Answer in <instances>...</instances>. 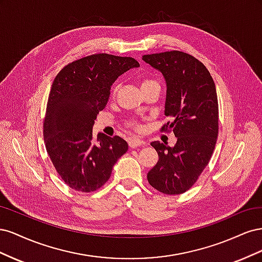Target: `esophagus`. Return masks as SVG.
<instances>
[{
    "mask_svg": "<svg viewBox=\"0 0 262 262\" xmlns=\"http://www.w3.org/2000/svg\"><path fill=\"white\" fill-rule=\"evenodd\" d=\"M143 145H145V141L143 140H140L138 138H131L129 140V146L131 148H136L138 146H143Z\"/></svg>",
    "mask_w": 262,
    "mask_h": 262,
    "instance_id": "1",
    "label": "esophagus"
}]
</instances>
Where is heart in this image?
<instances>
[{
    "label": "heart",
    "mask_w": 262,
    "mask_h": 262,
    "mask_svg": "<svg viewBox=\"0 0 262 262\" xmlns=\"http://www.w3.org/2000/svg\"><path fill=\"white\" fill-rule=\"evenodd\" d=\"M149 86H160V85H158V83L155 80H152V78H144V80L141 82V90Z\"/></svg>",
    "instance_id": "b5f03b06"
}]
</instances>
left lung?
<instances>
[{"label":"left lung","instance_id":"left-lung-1","mask_svg":"<svg viewBox=\"0 0 262 262\" xmlns=\"http://www.w3.org/2000/svg\"><path fill=\"white\" fill-rule=\"evenodd\" d=\"M160 71L166 82L165 116L172 121L162 130L177 138L173 147L160 141L150 143L158 162L147 173L149 185L166 194H181L193 186L207 167L219 134L215 84L199 60L181 51L142 57Z\"/></svg>","mask_w":262,"mask_h":262}]
</instances>
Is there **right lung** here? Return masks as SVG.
<instances>
[{
    "instance_id": "add662e5",
    "label": "right lung",
    "mask_w": 262,
    "mask_h": 262,
    "mask_svg": "<svg viewBox=\"0 0 262 262\" xmlns=\"http://www.w3.org/2000/svg\"><path fill=\"white\" fill-rule=\"evenodd\" d=\"M139 67L133 58L98 53L70 63L55 76L43 139L55 170L70 188L91 192L104 186L117 161L128 150L120 137L99 132L94 138L93 125L107 105L114 82Z\"/></svg>"
}]
</instances>
